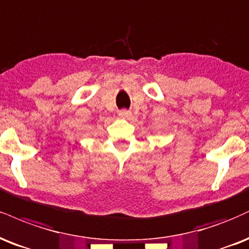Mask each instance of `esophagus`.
<instances>
[{"instance_id": "1", "label": "esophagus", "mask_w": 249, "mask_h": 249, "mask_svg": "<svg viewBox=\"0 0 249 249\" xmlns=\"http://www.w3.org/2000/svg\"><path fill=\"white\" fill-rule=\"evenodd\" d=\"M118 116H119V117H123V118H126V117L131 116V111H130V110H126V109L119 110V111H118Z\"/></svg>"}]
</instances>
